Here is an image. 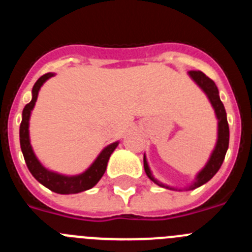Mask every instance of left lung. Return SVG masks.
I'll return each mask as SVG.
<instances>
[{"label": "left lung", "instance_id": "obj_1", "mask_svg": "<svg viewBox=\"0 0 252 252\" xmlns=\"http://www.w3.org/2000/svg\"><path fill=\"white\" fill-rule=\"evenodd\" d=\"M189 75L194 79L195 83L201 87L202 90L206 92V94L208 95L209 101L212 103L213 108L216 111V115H217L218 119V141L217 145H216L215 151H213L212 157L209 159V161L207 162L206 168L198 174L197 182L193 184L190 188L194 189L198 187L203 186L204 183H207L208 180H211L213 178V175L220 170L222 162H223L224 157H226L227 149H228V141H230V128H228V122H227V116H226V110H224L223 103L220 99V95H218V88L216 86L215 82L211 79V78L207 77L203 72L201 70H190ZM144 168H145V173L154 183H157L160 187H165L164 184L159 183L157 179H154L153 174L150 173V169L148 166V162H146L145 157H144ZM168 188V187H165Z\"/></svg>", "mask_w": 252, "mask_h": 252}]
</instances>
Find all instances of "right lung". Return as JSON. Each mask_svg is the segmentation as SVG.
Here are the masks:
<instances>
[{"mask_svg":"<svg viewBox=\"0 0 252 252\" xmlns=\"http://www.w3.org/2000/svg\"><path fill=\"white\" fill-rule=\"evenodd\" d=\"M54 74H51V73H46V74L41 75L32 87V99L26 104L24 111H22V121L21 125H20V145H21L24 159H25L29 170L39 183H41L44 187H46L53 192L59 193V194H74V193L83 192L87 189L93 188L95 184L98 183V180L101 179L102 175L106 171L107 162H108L111 154L117 148L119 142H113V144L107 146L99 154V157L95 159L92 166L86 173L77 175V177H64V175L55 174V173L46 170L40 164L39 160L36 159V157L32 153L30 140H29V119H30L31 110L34 108V104L36 102L40 87L43 86L46 79H49Z\"/></svg>","mask_w":252,"mask_h":252,"instance_id":"add662e5","label":"right lung"}]
</instances>
